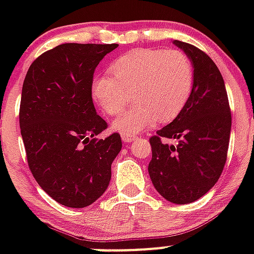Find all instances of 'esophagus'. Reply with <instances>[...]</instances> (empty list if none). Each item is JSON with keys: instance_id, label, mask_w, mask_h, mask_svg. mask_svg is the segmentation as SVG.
<instances>
[{"instance_id": "esophagus-1", "label": "esophagus", "mask_w": 254, "mask_h": 254, "mask_svg": "<svg viewBox=\"0 0 254 254\" xmlns=\"http://www.w3.org/2000/svg\"><path fill=\"white\" fill-rule=\"evenodd\" d=\"M134 139H135L134 135H127V134L123 135V141H125L127 143L131 142V141H134Z\"/></svg>"}]
</instances>
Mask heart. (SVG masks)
<instances>
[{
	"instance_id": "1",
	"label": "heart",
	"mask_w": 254,
	"mask_h": 254,
	"mask_svg": "<svg viewBox=\"0 0 254 254\" xmlns=\"http://www.w3.org/2000/svg\"><path fill=\"white\" fill-rule=\"evenodd\" d=\"M109 71L93 79L92 96L105 115L116 116L131 93L134 105L112 123L121 134L135 135L157 120L175 119L192 92V64L178 50H134L117 58Z\"/></svg>"
}]
</instances>
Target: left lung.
Returning a JSON list of instances; mask_svg holds the SVG:
<instances>
[{"instance_id": "left-lung-1", "label": "left lung", "mask_w": 254, "mask_h": 254, "mask_svg": "<svg viewBox=\"0 0 254 254\" xmlns=\"http://www.w3.org/2000/svg\"><path fill=\"white\" fill-rule=\"evenodd\" d=\"M173 43L192 64V92L173 123L150 138L149 175L161 196L175 204H189L219 181L227 161L232 117L224 80L212 59L195 46ZM162 138L177 143L169 145Z\"/></svg>"}]
</instances>
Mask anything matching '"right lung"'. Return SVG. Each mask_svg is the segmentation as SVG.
Returning a JSON list of instances; mask_svg holds the SVG:
<instances>
[{
  "label": "right lung",
  "instance_id": "add662e5",
  "mask_svg": "<svg viewBox=\"0 0 254 254\" xmlns=\"http://www.w3.org/2000/svg\"><path fill=\"white\" fill-rule=\"evenodd\" d=\"M112 45L64 43L31 63L22 87L19 127L35 181L54 200L84 208L109 186L112 162L123 147L92 100L93 72Z\"/></svg>",
  "mask_w": 254,
  "mask_h": 254
}]
</instances>
